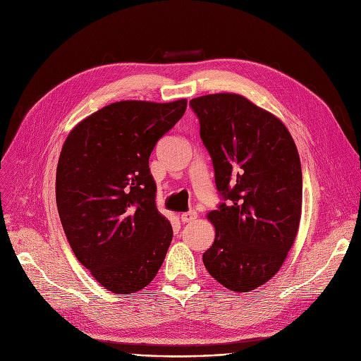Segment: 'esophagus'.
<instances>
[{
    "label": "esophagus",
    "mask_w": 361,
    "mask_h": 361,
    "mask_svg": "<svg viewBox=\"0 0 361 361\" xmlns=\"http://www.w3.org/2000/svg\"><path fill=\"white\" fill-rule=\"evenodd\" d=\"M197 218V214L195 211H188V212H184L181 214V221L183 222H192Z\"/></svg>",
    "instance_id": "esophagus-1"
}]
</instances>
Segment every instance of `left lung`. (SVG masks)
<instances>
[{"mask_svg": "<svg viewBox=\"0 0 361 361\" xmlns=\"http://www.w3.org/2000/svg\"><path fill=\"white\" fill-rule=\"evenodd\" d=\"M226 203L207 214L215 240L203 263L221 286L253 291L282 267L293 247L302 199L297 146L269 111L238 93L190 101Z\"/></svg>", "mask_w": 361, "mask_h": 361, "instance_id": "1", "label": "left lung"}]
</instances>
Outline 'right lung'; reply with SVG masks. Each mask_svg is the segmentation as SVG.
<instances>
[{
    "label": "right lung",
    "instance_id": "1",
    "mask_svg": "<svg viewBox=\"0 0 361 361\" xmlns=\"http://www.w3.org/2000/svg\"><path fill=\"white\" fill-rule=\"evenodd\" d=\"M187 99L120 101L70 133L55 196L73 253L114 294L143 290L162 267L173 226L157 209L149 157L183 117Z\"/></svg>",
    "mask_w": 361,
    "mask_h": 361
}]
</instances>
